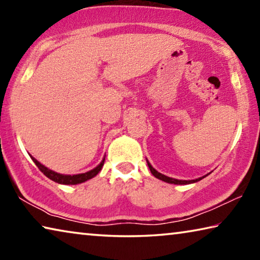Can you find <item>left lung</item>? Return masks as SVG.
Returning a JSON list of instances; mask_svg holds the SVG:
<instances>
[{"mask_svg":"<svg viewBox=\"0 0 260 260\" xmlns=\"http://www.w3.org/2000/svg\"><path fill=\"white\" fill-rule=\"evenodd\" d=\"M147 164H148V166H149V169H150V172L152 173L153 177L157 178V179H159V180H161V181H164V182L173 183V184H190V183H195V182H197V181H200V180L204 179L205 177H208V175L211 173V172H210V173H208V174L203 175V177L197 178V179H195V180H178V179H174V178H170V177H167V175H164V174H161V173L158 172V171H156L155 169H153L152 165L150 164V162H149L148 159H147Z\"/></svg>","mask_w":260,"mask_h":260,"instance_id":"obj_1","label":"left lung"}]
</instances>
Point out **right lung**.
Segmentation results:
<instances>
[{"instance_id":"add662e5","label":"right lung","mask_w":260,"mask_h":260,"mask_svg":"<svg viewBox=\"0 0 260 260\" xmlns=\"http://www.w3.org/2000/svg\"><path fill=\"white\" fill-rule=\"evenodd\" d=\"M30 158H32V160L35 162V165L39 167V170H40L47 178H49L50 180H52V181H55L59 184H79V183L87 181V180H90L91 178L96 177V175L99 174L100 171L102 170V167L104 165V160H105V157H103L102 161H101L100 164L95 167V169L88 171V172H86V173L70 175V174L57 173V172H55V171L48 169V167H46L45 165H42L41 162L35 159L33 156H30Z\"/></svg>"}]
</instances>
